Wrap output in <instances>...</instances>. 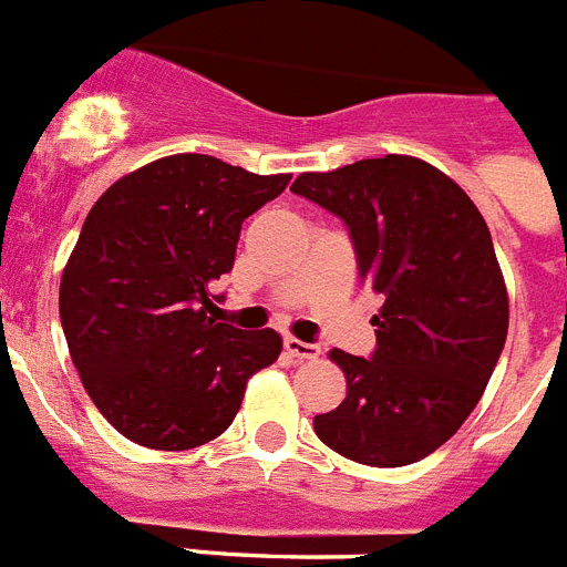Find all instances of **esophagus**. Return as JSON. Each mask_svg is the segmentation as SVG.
I'll list each match as a JSON object with an SVG mask.
<instances>
[{
  "label": "esophagus",
  "mask_w": 567,
  "mask_h": 567,
  "mask_svg": "<svg viewBox=\"0 0 567 567\" xmlns=\"http://www.w3.org/2000/svg\"><path fill=\"white\" fill-rule=\"evenodd\" d=\"M285 351L290 353L293 359H317L319 357V344L313 342H302V339L285 337Z\"/></svg>",
  "instance_id": "34e87169"
}]
</instances>
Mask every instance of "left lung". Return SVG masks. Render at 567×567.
I'll list each match as a JSON object with an SVG mask.
<instances>
[{
    "label": "left lung",
    "mask_w": 567,
    "mask_h": 567,
    "mask_svg": "<svg viewBox=\"0 0 567 567\" xmlns=\"http://www.w3.org/2000/svg\"><path fill=\"white\" fill-rule=\"evenodd\" d=\"M290 190L342 219L359 279L382 299L371 357L331 351L348 396L313 431L362 465H411L460 431L505 348L508 290L488 225L454 179L413 156L302 174Z\"/></svg>",
    "instance_id": "left-lung-1"
}]
</instances>
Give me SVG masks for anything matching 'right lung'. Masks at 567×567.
Listing matches in <instances>:
<instances>
[{
	"instance_id": "right-lung-1",
	"label": "right lung",
	"mask_w": 567,
	"mask_h": 567,
	"mask_svg": "<svg viewBox=\"0 0 567 567\" xmlns=\"http://www.w3.org/2000/svg\"><path fill=\"white\" fill-rule=\"evenodd\" d=\"M290 176L176 154L122 176L96 199L59 285V319L93 405L156 451L216 440L277 331L216 322L210 285L230 274L239 230Z\"/></svg>"
}]
</instances>
